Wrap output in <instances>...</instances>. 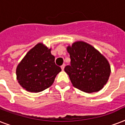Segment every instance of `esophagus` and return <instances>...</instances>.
I'll list each match as a JSON object with an SVG mask.
<instances>
[{
  "instance_id": "1",
  "label": "esophagus",
  "mask_w": 125,
  "mask_h": 125,
  "mask_svg": "<svg viewBox=\"0 0 125 125\" xmlns=\"http://www.w3.org/2000/svg\"><path fill=\"white\" fill-rule=\"evenodd\" d=\"M61 68H62V70H63L65 68V64H63L61 66Z\"/></svg>"
}]
</instances>
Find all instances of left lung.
I'll use <instances>...</instances> for the list:
<instances>
[{
	"mask_svg": "<svg viewBox=\"0 0 125 125\" xmlns=\"http://www.w3.org/2000/svg\"><path fill=\"white\" fill-rule=\"evenodd\" d=\"M67 51L70 55L71 65H67L64 71L73 85L88 93L103 89L111 73L107 59L92 45L82 41L69 45Z\"/></svg>",
	"mask_w": 125,
	"mask_h": 125,
	"instance_id": "8db88e82",
	"label": "left lung"
}]
</instances>
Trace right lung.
<instances>
[{"label": "right lung", "mask_w": 125, "mask_h": 125, "mask_svg": "<svg viewBox=\"0 0 125 125\" xmlns=\"http://www.w3.org/2000/svg\"><path fill=\"white\" fill-rule=\"evenodd\" d=\"M43 43L31 49L16 69L17 80L25 90L38 93L49 87L62 69L55 64V57Z\"/></svg>", "instance_id": "right-lung-1"}]
</instances>
